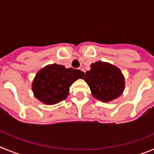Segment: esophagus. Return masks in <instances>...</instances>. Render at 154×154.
Wrapping results in <instances>:
<instances>
[{"mask_svg": "<svg viewBox=\"0 0 154 154\" xmlns=\"http://www.w3.org/2000/svg\"><path fill=\"white\" fill-rule=\"evenodd\" d=\"M79 69H80V70L82 71V72H85V70H84V68L82 67V66H80V67L79 68Z\"/></svg>", "mask_w": 154, "mask_h": 154, "instance_id": "obj_1", "label": "esophagus"}]
</instances>
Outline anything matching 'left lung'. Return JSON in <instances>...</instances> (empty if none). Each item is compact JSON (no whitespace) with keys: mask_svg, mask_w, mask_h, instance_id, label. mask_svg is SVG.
Returning <instances> with one entry per match:
<instances>
[{"mask_svg":"<svg viewBox=\"0 0 154 154\" xmlns=\"http://www.w3.org/2000/svg\"><path fill=\"white\" fill-rule=\"evenodd\" d=\"M83 79L89 85L92 96L99 101L109 102L124 90V77L121 71L107 62H96L90 65Z\"/></svg>","mask_w":154,"mask_h":154,"instance_id":"left-lung-1","label":"left lung"}]
</instances>
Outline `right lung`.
Instances as JSON below:
<instances>
[{
	"label": "right lung",
	"mask_w": 154,
	"mask_h": 154,
	"mask_svg": "<svg viewBox=\"0 0 154 154\" xmlns=\"http://www.w3.org/2000/svg\"><path fill=\"white\" fill-rule=\"evenodd\" d=\"M84 72L72 68L53 64L38 72L32 83V90L37 99L48 105L56 104L69 96V87Z\"/></svg>",
	"instance_id": "add662e5"
}]
</instances>
